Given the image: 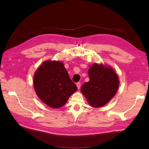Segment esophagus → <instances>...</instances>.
Masks as SVG:
<instances>
[{
	"instance_id": "34e87169",
	"label": "esophagus",
	"mask_w": 149,
	"mask_h": 149,
	"mask_svg": "<svg viewBox=\"0 0 149 149\" xmlns=\"http://www.w3.org/2000/svg\"><path fill=\"white\" fill-rule=\"evenodd\" d=\"M76 86H77V88L78 89H80V86H81V83H76Z\"/></svg>"
}]
</instances>
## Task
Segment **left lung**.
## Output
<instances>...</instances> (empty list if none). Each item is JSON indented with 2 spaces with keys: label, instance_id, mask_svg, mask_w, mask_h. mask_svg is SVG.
<instances>
[{
  "label": "left lung",
  "instance_id": "obj_1",
  "mask_svg": "<svg viewBox=\"0 0 149 149\" xmlns=\"http://www.w3.org/2000/svg\"><path fill=\"white\" fill-rule=\"evenodd\" d=\"M89 81L83 84L81 91L89 104L100 107L116 94L119 86L118 75L111 66L94 63L88 70Z\"/></svg>",
  "mask_w": 149,
  "mask_h": 149
}]
</instances>
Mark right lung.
Masks as SVG:
<instances>
[{
  "label": "right lung",
  "instance_id": "1",
  "mask_svg": "<svg viewBox=\"0 0 149 149\" xmlns=\"http://www.w3.org/2000/svg\"><path fill=\"white\" fill-rule=\"evenodd\" d=\"M33 87L40 100L54 109L63 106L77 90L63 63L50 60L43 61L35 71Z\"/></svg>",
  "mask_w": 149,
  "mask_h": 149
}]
</instances>
